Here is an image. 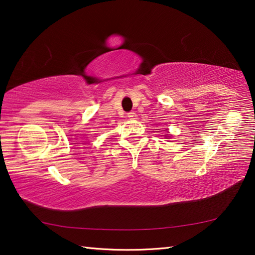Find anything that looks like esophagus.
<instances>
[{
    "label": "esophagus",
    "mask_w": 255,
    "mask_h": 255,
    "mask_svg": "<svg viewBox=\"0 0 255 255\" xmlns=\"http://www.w3.org/2000/svg\"><path fill=\"white\" fill-rule=\"evenodd\" d=\"M127 116H128L129 119H137V115H136V113H133V112L128 113Z\"/></svg>",
    "instance_id": "1"
}]
</instances>
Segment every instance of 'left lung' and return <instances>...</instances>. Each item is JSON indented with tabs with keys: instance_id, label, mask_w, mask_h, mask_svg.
I'll list each match as a JSON object with an SVG mask.
<instances>
[{
	"instance_id": "left-lung-1",
	"label": "left lung",
	"mask_w": 255,
	"mask_h": 255,
	"mask_svg": "<svg viewBox=\"0 0 255 255\" xmlns=\"http://www.w3.org/2000/svg\"><path fill=\"white\" fill-rule=\"evenodd\" d=\"M165 136H167V135H165Z\"/></svg>"
}]
</instances>
